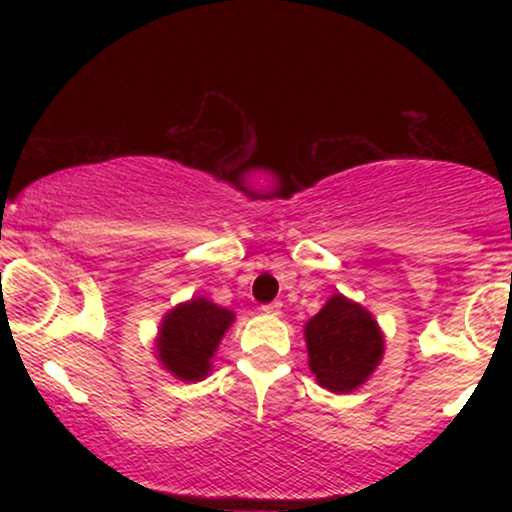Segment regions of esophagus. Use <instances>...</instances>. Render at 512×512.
Here are the masks:
<instances>
[{
    "label": "esophagus",
    "mask_w": 512,
    "mask_h": 512,
    "mask_svg": "<svg viewBox=\"0 0 512 512\" xmlns=\"http://www.w3.org/2000/svg\"><path fill=\"white\" fill-rule=\"evenodd\" d=\"M262 313L264 315H269V317H276V315H281V303H267V305H262Z\"/></svg>",
    "instance_id": "esophagus-1"
}]
</instances>
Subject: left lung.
Instances as JSON below:
<instances>
[{"instance_id":"1","label":"left lung","mask_w":512,"mask_h":512,"mask_svg":"<svg viewBox=\"0 0 512 512\" xmlns=\"http://www.w3.org/2000/svg\"><path fill=\"white\" fill-rule=\"evenodd\" d=\"M308 366L317 385L339 395L361 387L385 354V334L370 310L344 293H332L303 327Z\"/></svg>"}]
</instances>
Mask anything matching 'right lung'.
<instances>
[{"instance_id":"add662e5","label":"right lung","mask_w":512,"mask_h":512,"mask_svg":"<svg viewBox=\"0 0 512 512\" xmlns=\"http://www.w3.org/2000/svg\"><path fill=\"white\" fill-rule=\"evenodd\" d=\"M236 313L204 296H192L163 315L154 354L163 370L182 383H199L211 373V358Z\"/></svg>"}]
</instances>
